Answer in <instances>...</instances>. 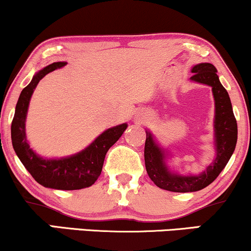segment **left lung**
I'll return each instance as SVG.
<instances>
[{
  "label": "left lung",
  "mask_w": 251,
  "mask_h": 251,
  "mask_svg": "<svg viewBox=\"0 0 251 251\" xmlns=\"http://www.w3.org/2000/svg\"><path fill=\"white\" fill-rule=\"evenodd\" d=\"M191 81L210 86L215 101L214 148L215 158L200 175H180L169 166L171 153L157 142L150 129H146L144 157L149 177L158 188L172 192H195L206 188L214 181L234 153L237 143L236 123L231 101L223 87L214 65L201 62L191 68Z\"/></svg>",
  "instance_id": "8db88e82"
}]
</instances>
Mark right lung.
<instances>
[{"label":"right lung","mask_w":251,"mask_h":251,"mask_svg":"<svg viewBox=\"0 0 251 251\" xmlns=\"http://www.w3.org/2000/svg\"><path fill=\"white\" fill-rule=\"evenodd\" d=\"M66 65L67 62L48 65L37 72L29 85L22 89L11 123V143L25 168L42 186L55 190H80L96 183L101 174L106 153L122 137L127 128V124L124 123L105 129L94 142L77 153L61 158H45L37 154L30 148L25 134V119L30 98L42 77Z\"/></svg>","instance_id":"add662e5"}]
</instances>
